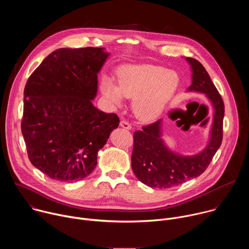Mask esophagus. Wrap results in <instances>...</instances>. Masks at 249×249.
<instances>
[{"label":"esophagus","instance_id":"34e87169","mask_svg":"<svg viewBox=\"0 0 249 249\" xmlns=\"http://www.w3.org/2000/svg\"><path fill=\"white\" fill-rule=\"evenodd\" d=\"M120 126L122 128H124V129H127V130H131L132 129L131 124L128 121H126V120H121L120 121Z\"/></svg>","mask_w":249,"mask_h":249}]
</instances>
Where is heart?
<instances>
[{"instance_id": "heart-1", "label": "heart", "mask_w": 249, "mask_h": 249, "mask_svg": "<svg viewBox=\"0 0 249 249\" xmlns=\"http://www.w3.org/2000/svg\"><path fill=\"white\" fill-rule=\"evenodd\" d=\"M117 76L118 86L110 79L103 80V95L117 105L123 96L134 98L133 109L142 120L159 117L179 86V77L174 71L155 65L123 66Z\"/></svg>"}]
</instances>
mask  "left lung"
Here are the masks:
<instances>
[{"instance_id":"left-lung-1","label":"left lung","mask_w":249,"mask_h":249,"mask_svg":"<svg viewBox=\"0 0 249 249\" xmlns=\"http://www.w3.org/2000/svg\"><path fill=\"white\" fill-rule=\"evenodd\" d=\"M192 68V84L188 90L203 92L214 106L211 139L205 150L183 157L169 151L160 138V120L142 127L133 135L132 169L137 178L152 188H171L201 175L209 166L223 141L225 104L203 65L186 58Z\"/></svg>"}]
</instances>
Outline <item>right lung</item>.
I'll return each mask as SVG.
<instances>
[{
  "instance_id": "right-lung-1",
  "label": "right lung",
  "mask_w": 249,
  "mask_h": 249,
  "mask_svg": "<svg viewBox=\"0 0 249 249\" xmlns=\"http://www.w3.org/2000/svg\"><path fill=\"white\" fill-rule=\"evenodd\" d=\"M103 48H60L35 69L24 88L21 132L30 162L50 178L81 180L119 125L92 105Z\"/></svg>"
}]
</instances>
